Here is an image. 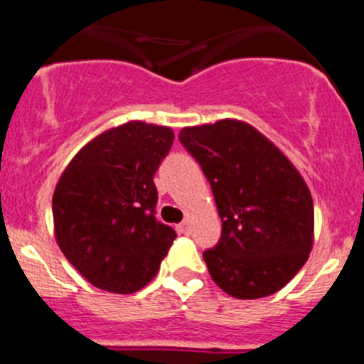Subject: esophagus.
Returning a JSON list of instances; mask_svg holds the SVG:
<instances>
[{
	"instance_id": "esophagus-1",
	"label": "esophagus",
	"mask_w": 364,
	"mask_h": 364,
	"mask_svg": "<svg viewBox=\"0 0 364 364\" xmlns=\"http://www.w3.org/2000/svg\"><path fill=\"white\" fill-rule=\"evenodd\" d=\"M179 230H181L183 234H188V232H190V221H188V219H185V221L179 225Z\"/></svg>"
}]
</instances>
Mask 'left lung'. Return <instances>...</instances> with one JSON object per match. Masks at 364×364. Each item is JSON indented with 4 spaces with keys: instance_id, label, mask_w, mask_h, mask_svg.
<instances>
[{
    "instance_id": "8db88e82",
    "label": "left lung",
    "mask_w": 364,
    "mask_h": 364,
    "mask_svg": "<svg viewBox=\"0 0 364 364\" xmlns=\"http://www.w3.org/2000/svg\"><path fill=\"white\" fill-rule=\"evenodd\" d=\"M179 141L210 181L221 239L203 252L214 283L237 299L276 294L309 259L314 203L290 159L245 121L185 127Z\"/></svg>"
}]
</instances>
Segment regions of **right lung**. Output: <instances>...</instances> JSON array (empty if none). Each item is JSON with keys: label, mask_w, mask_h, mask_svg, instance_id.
I'll return each instance as SVG.
<instances>
[{"label": "right lung", "mask_w": 364, "mask_h": 364, "mask_svg": "<svg viewBox=\"0 0 364 364\" xmlns=\"http://www.w3.org/2000/svg\"><path fill=\"white\" fill-rule=\"evenodd\" d=\"M172 141L170 127L129 121L88 141L55 185V241L96 288L137 292L168 254L176 232L154 215V174Z\"/></svg>", "instance_id": "obj_1"}]
</instances>
